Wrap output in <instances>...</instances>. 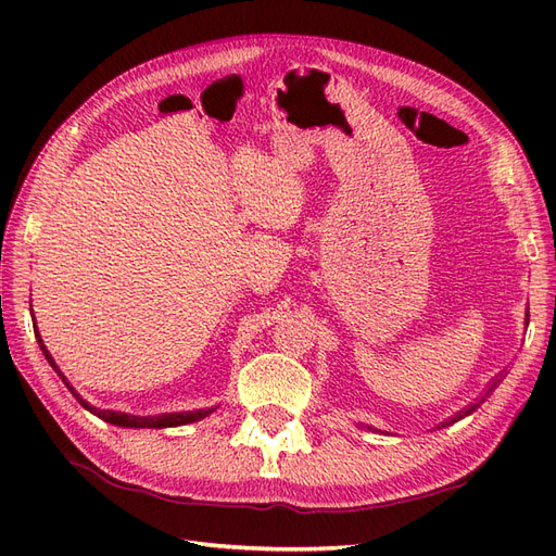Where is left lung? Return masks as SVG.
<instances>
[{
  "label": "left lung",
  "instance_id": "left-lung-1",
  "mask_svg": "<svg viewBox=\"0 0 556 556\" xmlns=\"http://www.w3.org/2000/svg\"><path fill=\"white\" fill-rule=\"evenodd\" d=\"M527 323H529V313H527ZM494 387H496V382H492V384H490V390H486V392H484V396H490V394L494 392ZM484 396H482L480 401H476V403H470V406H468V408L459 410V413H457V415H454V417L445 419V422H443L441 427H450V425H454V422H459V419H464L466 415H470V413H473V410H478V408H480V403L484 401Z\"/></svg>",
  "mask_w": 556,
  "mask_h": 556
}]
</instances>
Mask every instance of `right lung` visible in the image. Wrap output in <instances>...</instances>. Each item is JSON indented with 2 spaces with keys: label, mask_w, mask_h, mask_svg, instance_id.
<instances>
[{
  "label": "right lung",
  "mask_w": 556,
  "mask_h": 556,
  "mask_svg": "<svg viewBox=\"0 0 556 556\" xmlns=\"http://www.w3.org/2000/svg\"><path fill=\"white\" fill-rule=\"evenodd\" d=\"M35 333H37V341H39V348H41V352H43V357L48 359V364H50V366H53V371L62 378V382H64L66 387H70V392L80 401V406L86 408V410H90V413H94L97 417H102L104 422H109V425H115V427H129V429H166V427H180V425H192V422H199V419H204V417H208V415L213 413V408H204V410H192V413H172V415H157V417H137V415H127V413L99 410V408L90 406V403H88L86 399H80V396H78V392L74 390V387H72L70 382H66V378H64V374L60 371V366L55 364L53 355H50L48 348L43 345L39 329H37Z\"/></svg>",
  "instance_id": "right-lung-1"
}]
</instances>
